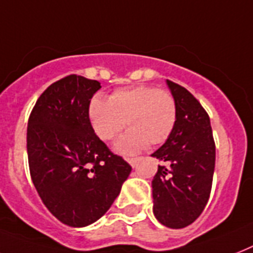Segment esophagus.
<instances>
[{
  "label": "esophagus",
  "instance_id": "obj_1",
  "mask_svg": "<svg viewBox=\"0 0 253 253\" xmlns=\"http://www.w3.org/2000/svg\"><path fill=\"white\" fill-rule=\"evenodd\" d=\"M140 157H132V159H128V162H130V165L132 166V168H135V166L137 165V162L140 161Z\"/></svg>",
  "mask_w": 253,
  "mask_h": 253
}]
</instances>
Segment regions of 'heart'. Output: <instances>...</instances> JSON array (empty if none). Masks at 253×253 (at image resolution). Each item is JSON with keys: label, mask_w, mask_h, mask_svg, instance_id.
<instances>
[{"label": "heart", "mask_w": 253, "mask_h": 253, "mask_svg": "<svg viewBox=\"0 0 253 253\" xmlns=\"http://www.w3.org/2000/svg\"><path fill=\"white\" fill-rule=\"evenodd\" d=\"M88 117L101 140L110 141L125 126L128 132L116 144L121 153H135L145 145H159L168 140L176 122V104L173 94L152 85L121 88L109 100L93 97Z\"/></svg>", "instance_id": "heart-1"}]
</instances>
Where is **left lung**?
I'll return each mask as SVG.
<instances>
[{
	"label": "left lung",
	"mask_w": 253,
	"mask_h": 253,
	"mask_svg": "<svg viewBox=\"0 0 253 253\" xmlns=\"http://www.w3.org/2000/svg\"><path fill=\"white\" fill-rule=\"evenodd\" d=\"M176 122L165 144L152 153L162 165L152 180L153 213L170 229H183L203 213L212 190L215 144L208 113L191 92L166 80Z\"/></svg>",
	"instance_id": "8db88e82"
}]
</instances>
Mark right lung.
Listing matches in <instances>:
<instances>
[{"label": "right lung", "instance_id": "add662e5", "mask_svg": "<svg viewBox=\"0 0 253 253\" xmlns=\"http://www.w3.org/2000/svg\"><path fill=\"white\" fill-rule=\"evenodd\" d=\"M97 80L67 75L50 84L28 118L30 174L45 207L71 227L101 218L131 173L94 133L88 117Z\"/></svg>", "mask_w": 253, "mask_h": 253}]
</instances>
